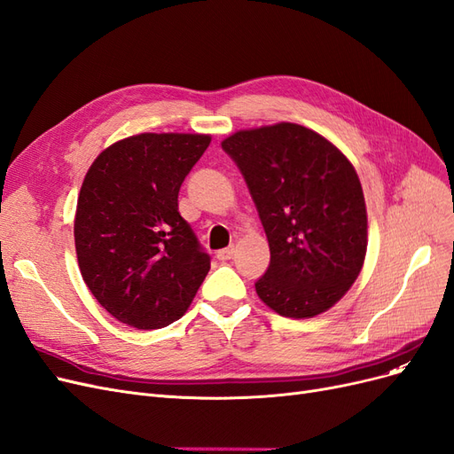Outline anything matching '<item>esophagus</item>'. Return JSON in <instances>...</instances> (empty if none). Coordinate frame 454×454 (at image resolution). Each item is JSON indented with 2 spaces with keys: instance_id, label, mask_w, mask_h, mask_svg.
I'll list each match as a JSON object with an SVG mask.
<instances>
[{
  "instance_id": "esophagus-1",
  "label": "esophagus",
  "mask_w": 454,
  "mask_h": 454,
  "mask_svg": "<svg viewBox=\"0 0 454 454\" xmlns=\"http://www.w3.org/2000/svg\"><path fill=\"white\" fill-rule=\"evenodd\" d=\"M233 254H236V248H233V247H228V248H223V251H218V253H216V258H218V260H223V262H226V260L233 258Z\"/></svg>"
}]
</instances>
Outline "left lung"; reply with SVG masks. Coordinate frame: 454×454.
<instances>
[{
  "label": "left lung",
  "mask_w": 454,
  "mask_h": 454,
  "mask_svg": "<svg viewBox=\"0 0 454 454\" xmlns=\"http://www.w3.org/2000/svg\"><path fill=\"white\" fill-rule=\"evenodd\" d=\"M270 243L256 294L275 313L311 318L353 286L368 248V213L347 156L317 131L279 122L223 141Z\"/></svg>",
  "instance_id": "8db88e82"
}]
</instances>
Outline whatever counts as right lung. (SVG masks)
Masks as SVG:
<instances>
[{
	"label": "right lung",
	"mask_w": 454,
	"mask_h": 454,
	"mask_svg": "<svg viewBox=\"0 0 454 454\" xmlns=\"http://www.w3.org/2000/svg\"><path fill=\"white\" fill-rule=\"evenodd\" d=\"M209 143L203 134L131 136L86 173L73 226L81 275L128 326L156 330L181 318L211 268L177 200Z\"/></svg>",
	"instance_id": "right-lung-1"
}]
</instances>
